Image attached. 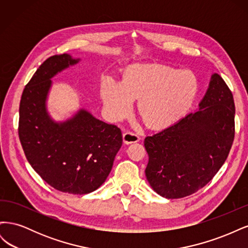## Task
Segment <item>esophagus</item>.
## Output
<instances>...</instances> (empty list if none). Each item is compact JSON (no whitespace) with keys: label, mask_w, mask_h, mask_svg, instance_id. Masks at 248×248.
<instances>
[{"label":"esophagus","mask_w":248,"mask_h":248,"mask_svg":"<svg viewBox=\"0 0 248 248\" xmlns=\"http://www.w3.org/2000/svg\"><path fill=\"white\" fill-rule=\"evenodd\" d=\"M140 140V136H138L137 133H133L130 131H126L123 133V141L126 145L133 144V142H138Z\"/></svg>","instance_id":"34e87169"}]
</instances>
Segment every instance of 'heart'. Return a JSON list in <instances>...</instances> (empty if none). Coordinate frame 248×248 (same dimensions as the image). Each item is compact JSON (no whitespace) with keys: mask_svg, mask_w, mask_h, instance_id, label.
<instances>
[{"mask_svg":"<svg viewBox=\"0 0 248 248\" xmlns=\"http://www.w3.org/2000/svg\"><path fill=\"white\" fill-rule=\"evenodd\" d=\"M198 78L188 70L167 66L140 65L127 73L123 82L104 78L101 99L107 116L119 121L130 114L140 98L139 111L152 127L163 128L181 119L196 98Z\"/></svg>","mask_w":248,"mask_h":248,"instance_id":"1","label":"heart"}]
</instances>
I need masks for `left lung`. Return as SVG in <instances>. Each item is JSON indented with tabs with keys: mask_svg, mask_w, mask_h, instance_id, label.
Segmentation results:
<instances>
[{
	"mask_svg": "<svg viewBox=\"0 0 248 248\" xmlns=\"http://www.w3.org/2000/svg\"><path fill=\"white\" fill-rule=\"evenodd\" d=\"M235 137V103L219 74H212L199 109L145 139L146 177L166 199L197 192L226 161Z\"/></svg>",
	"mask_w": 248,
	"mask_h": 248,
	"instance_id": "8db88e82",
	"label": "left lung"
}]
</instances>
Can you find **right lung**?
Instances as JSON below:
<instances>
[{
	"label": "right lung",
	"mask_w": 248,
	"mask_h": 248,
	"mask_svg": "<svg viewBox=\"0 0 248 248\" xmlns=\"http://www.w3.org/2000/svg\"><path fill=\"white\" fill-rule=\"evenodd\" d=\"M79 61L68 54L48 58L28 82L19 104L18 136L29 163L55 189L72 194L99 188L123 141L116 125L85 108L61 122L48 114L51 78Z\"/></svg>",
	"instance_id": "add662e5"
}]
</instances>
